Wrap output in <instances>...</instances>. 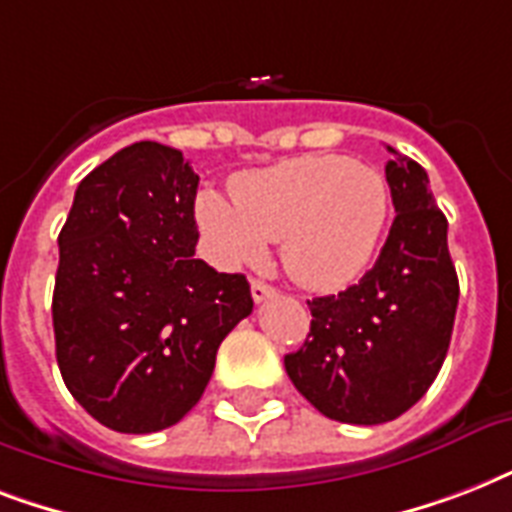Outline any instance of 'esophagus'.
Masks as SVG:
<instances>
[{
	"label": "esophagus",
	"mask_w": 512,
	"mask_h": 512,
	"mask_svg": "<svg viewBox=\"0 0 512 512\" xmlns=\"http://www.w3.org/2000/svg\"><path fill=\"white\" fill-rule=\"evenodd\" d=\"M276 295V289L271 287V284H265V281L255 279L252 281V300L255 303H263V300H268V297Z\"/></svg>",
	"instance_id": "obj_1"
}]
</instances>
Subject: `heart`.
Masks as SVG:
<instances>
[{
  "label": "heart",
  "mask_w": 512,
  "mask_h": 512,
  "mask_svg": "<svg viewBox=\"0 0 512 512\" xmlns=\"http://www.w3.org/2000/svg\"><path fill=\"white\" fill-rule=\"evenodd\" d=\"M233 199L201 191L196 223L225 268L263 263L281 239V263L297 284L332 292L353 284L377 255L390 215L380 170L348 156H297L241 172Z\"/></svg>",
  "instance_id": "b5f03b06"
}]
</instances>
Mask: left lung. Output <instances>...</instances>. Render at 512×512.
Returning <instances> with one entry per match:
<instances>
[{
  "mask_svg": "<svg viewBox=\"0 0 512 512\" xmlns=\"http://www.w3.org/2000/svg\"><path fill=\"white\" fill-rule=\"evenodd\" d=\"M385 177L396 217L377 263L340 295L308 300V340L284 356L295 388L324 417L350 425L396 420L428 393L460 300L449 223L430 193L428 172L396 154Z\"/></svg>",
  "mask_w": 512,
  "mask_h": 512,
  "instance_id": "1",
  "label": "left lung"
}]
</instances>
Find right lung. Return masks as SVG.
Masks as SVG:
<instances>
[{
    "label": "right lung",
    "mask_w": 512,
    "mask_h": 512,
    "mask_svg": "<svg viewBox=\"0 0 512 512\" xmlns=\"http://www.w3.org/2000/svg\"><path fill=\"white\" fill-rule=\"evenodd\" d=\"M199 175L140 140L84 177L58 236L55 356L100 425L156 433L207 388L220 342L252 313L249 281L196 260Z\"/></svg>",
    "instance_id": "obj_1"
}]
</instances>
